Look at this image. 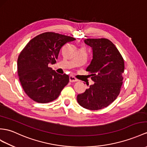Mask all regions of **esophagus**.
Masks as SVG:
<instances>
[{"label": "esophagus", "instance_id": "1", "mask_svg": "<svg viewBox=\"0 0 147 147\" xmlns=\"http://www.w3.org/2000/svg\"><path fill=\"white\" fill-rule=\"evenodd\" d=\"M69 80H70V82H75L78 81V80L77 79L76 77H74V76H70L69 77Z\"/></svg>", "mask_w": 147, "mask_h": 147}]
</instances>
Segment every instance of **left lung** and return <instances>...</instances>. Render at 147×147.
Returning a JSON list of instances; mask_svg holds the SVG:
<instances>
[{
  "instance_id": "left-lung-1",
  "label": "left lung",
  "mask_w": 147,
  "mask_h": 147,
  "mask_svg": "<svg viewBox=\"0 0 147 147\" xmlns=\"http://www.w3.org/2000/svg\"><path fill=\"white\" fill-rule=\"evenodd\" d=\"M85 43L93 50V59L86 71L94 84L77 95L84 108L97 110L105 108L119 96L123 84L124 60L113 43L107 38H87Z\"/></svg>"
}]
</instances>
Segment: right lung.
<instances>
[{"instance_id":"right-lung-1","label":"right lung","mask_w":147,"mask_h":147,"mask_svg":"<svg viewBox=\"0 0 147 147\" xmlns=\"http://www.w3.org/2000/svg\"><path fill=\"white\" fill-rule=\"evenodd\" d=\"M76 38L52 32L37 35L28 42L17 60V74L24 92L37 103H45L58 98L69 82V76L56 73L49 64H54L60 49Z\"/></svg>"}]
</instances>
